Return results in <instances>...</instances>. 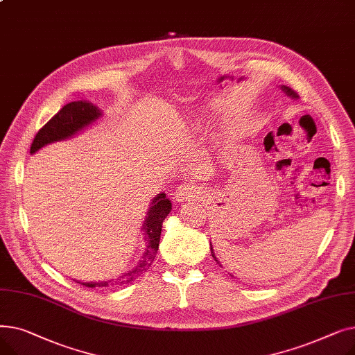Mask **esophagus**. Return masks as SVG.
<instances>
[{
    "label": "esophagus",
    "mask_w": 355,
    "mask_h": 355,
    "mask_svg": "<svg viewBox=\"0 0 355 355\" xmlns=\"http://www.w3.org/2000/svg\"><path fill=\"white\" fill-rule=\"evenodd\" d=\"M198 196H200V190L196 187V185H193V184H182L175 190L174 200L177 202H181V201H189V200L198 198Z\"/></svg>",
    "instance_id": "esophagus-1"
}]
</instances>
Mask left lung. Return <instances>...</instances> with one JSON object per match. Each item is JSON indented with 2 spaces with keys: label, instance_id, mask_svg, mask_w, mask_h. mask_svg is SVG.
Returning a JSON list of instances; mask_svg holds the SVG:
<instances>
[{
  "label": "left lung",
  "instance_id": "left-lung-1",
  "mask_svg": "<svg viewBox=\"0 0 355 355\" xmlns=\"http://www.w3.org/2000/svg\"><path fill=\"white\" fill-rule=\"evenodd\" d=\"M279 87H281V90L285 93V95H288L289 98H292V99H297V98H300V96H297V93L295 92V90H292L289 86H285V85H281V86H279ZM210 250H211V256H213V259L216 260V262L221 266V263H220V260L216 257V254H214V249H213V246H211V241H210ZM223 268V266H221Z\"/></svg>",
  "mask_w": 355,
  "mask_h": 355
}]
</instances>
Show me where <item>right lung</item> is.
Returning <instances> with one entry per match:
<instances>
[{"label": "right lung", "instance_id": "right-lung-1", "mask_svg": "<svg viewBox=\"0 0 355 355\" xmlns=\"http://www.w3.org/2000/svg\"><path fill=\"white\" fill-rule=\"evenodd\" d=\"M102 115L103 112L90 102L78 101V102L67 103L39 130V132H37L30 148V154L31 155L35 154L39 149H42L49 144L73 138L74 135L82 132L83 129L90 126L93 122H96ZM149 206L151 207L148 209L146 218L142 225V232H144L142 234L145 240L144 254L139 262L137 263V266H134L129 272L121 275L116 279H109V281H103V282L76 281L78 284H82L87 288L122 286V285L134 282L135 279H138L145 270H148V268L154 262L155 254L158 252L162 221L168 214H170L173 209L171 200L166 198L165 193L157 194L151 200V204H149Z\"/></svg>", "mask_w": 355, "mask_h": 355}]
</instances>
